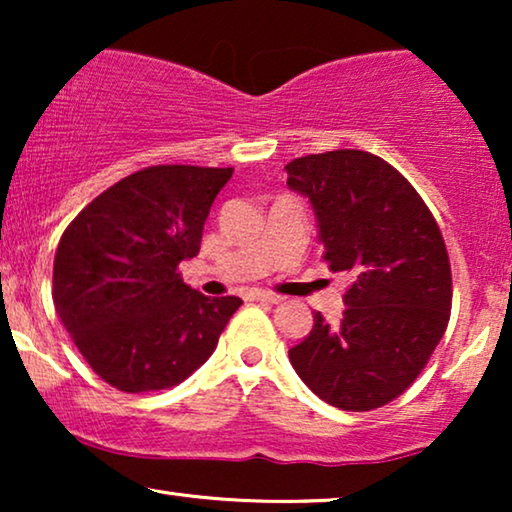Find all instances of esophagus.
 I'll use <instances>...</instances> for the list:
<instances>
[{
	"label": "esophagus",
	"mask_w": 512,
	"mask_h": 512,
	"mask_svg": "<svg viewBox=\"0 0 512 512\" xmlns=\"http://www.w3.org/2000/svg\"><path fill=\"white\" fill-rule=\"evenodd\" d=\"M251 298L263 300V303H272V305L282 303V296H277V293H270V291H254L251 293Z\"/></svg>",
	"instance_id": "34e87169"
}]
</instances>
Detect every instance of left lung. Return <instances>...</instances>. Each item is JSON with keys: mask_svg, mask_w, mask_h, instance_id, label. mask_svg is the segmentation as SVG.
Segmentation results:
<instances>
[{"mask_svg": "<svg viewBox=\"0 0 512 512\" xmlns=\"http://www.w3.org/2000/svg\"><path fill=\"white\" fill-rule=\"evenodd\" d=\"M286 184L310 200L331 272L352 279L345 312L289 349L321 401L366 412L417 380L452 310V270L436 219L408 179L368 151L296 158Z\"/></svg>", "mask_w": 512, "mask_h": 512, "instance_id": "obj_1", "label": "left lung"}]
</instances>
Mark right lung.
I'll return each instance as SVG.
<instances>
[{"mask_svg": "<svg viewBox=\"0 0 512 512\" xmlns=\"http://www.w3.org/2000/svg\"><path fill=\"white\" fill-rule=\"evenodd\" d=\"M233 167L153 165L97 195L60 237L55 312L111 387H177L205 363L240 298H207L179 263L198 256L212 202Z\"/></svg>", "mask_w": 512, "mask_h": 512, "instance_id": "1", "label": "right lung"}]
</instances>
